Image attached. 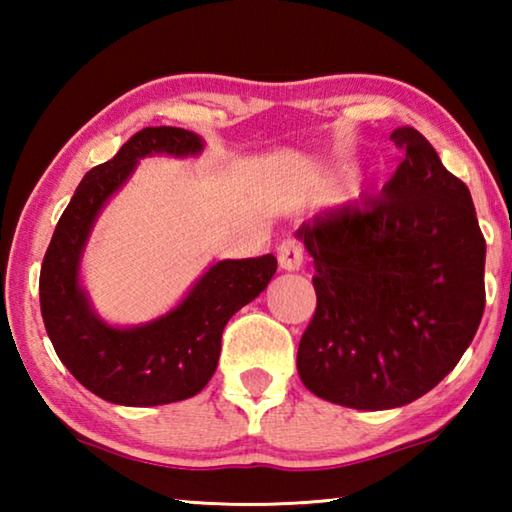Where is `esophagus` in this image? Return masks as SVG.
<instances>
[{
  "mask_svg": "<svg viewBox=\"0 0 512 512\" xmlns=\"http://www.w3.org/2000/svg\"><path fill=\"white\" fill-rule=\"evenodd\" d=\"M302 246L296 239H284L280 246H277V262L284 271H298L302 266Z\"/></svg>",
  "mask_w": 512,
  "mask_h": 512,
  "instance_id": "1",
  "label": "esophagus"
}]
</instances>
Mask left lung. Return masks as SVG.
<instances>
[{
    "label": "left lung",
    "instance_id": "1",
    "mask_svg": "<svg viewBox=\"0 0 512 512\" xmlns=\"http://www.w3.org/2000/svg\"><path fill=\"white\" fill-rule=\"evenodd\" d=\"M391 140L404 160L379 196L298 230L316 268L298 375L314 395L361 411L395 409L438 386L485 307V239L470 189L415 128Z\"/></svg>",
    "mask_w": 512,
    "mask_h": 512
}]
</instances>
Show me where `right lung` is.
Segmentation results:
<instances>
[{
    "instance_id": "1",
    "label": "right lung",
    "mask_w": 512,
    "mask_h": 512,
    "mask_svg": "<svg viewBox=\"0 0 512 512\" xmlns=\"http://www.w3.org/2000/svg\"><path fill=\"white\" fill-rule=\"evenodd\" d=\"M201 149V137L185 128H142L115 158L85 173L42 259L40 309L49 339L67 370L101 400L158 406L201 393L219 363L225 323L266 289L277 268L273 255L216 262L176 309L140 327H112L92 311L79 262L101 207L137 160Z\"/></svg>"
}]
</instances>
